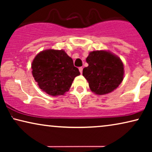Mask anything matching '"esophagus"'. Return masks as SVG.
Listing matches in <instances>:
<instances>
[{
  "instance_id": "esophagus-1",
  "label": "esophagus",
  "mask_w": 152,
  "mask_h": 152,
  "mask_svg": "<svg viewBox=\"0 0 152 152\" xmlns=\"http://www.w3.org/2000/svg\"><path fill=\"white\" fill-rule=\"evenodd\" d=\"M79 70H80V73L82 74V71H83V68L82 67H80L79 68Z\"/></svg>"
}]
</instances>
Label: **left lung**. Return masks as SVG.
Listing matches in <instances>:
<instances>
[{"mask_svg": "<svg viewBox=\"0 0 152 152\" xmlns=\"http://www.w3.org/2000/svg\"><path fill=\"white\" fill-rule=\"evenodd\" d=\"M88 66L83 69V76L88 81L91 91L105 95L113 91L124 77V65L118 56L109 51L97 50L86 58Z\"/></svg>", "mask_w": 152, "mask_h": 152, "instance_id": "8db88e82", "label": "left lung"}]
</instances>
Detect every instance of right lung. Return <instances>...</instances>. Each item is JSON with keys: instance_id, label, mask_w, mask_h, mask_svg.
<instances>
[{"instance_id": "obj_1", "label": "right lung", "mask_w": 152, "mask_h": 152, "mask_svg": "<svg viewBox=\"0 0 152 152\" xmlns=\"http://www.w3.org/2000/svg\"><path fill=\"white\" fill-rule=\"evenodd\" d=\"M32 73L39 88L52 96L69 91L75 77L80 75L73 61L63 50L41 51L32 63Z\"/></svg>"}]
</instances>
